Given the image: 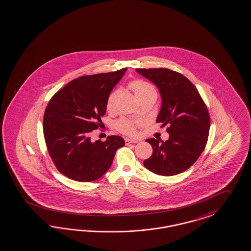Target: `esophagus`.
Segmentation results:
<instances>
[{
  "label": "esophagus",
  "instance_id": "34e87169",
  "mask_svg": "<svg viewBox=\"0 0 251 251\" xmlns=\"http://www.w3.org/2000/svg\"><path fill=\"white\" fill-rule=\"evenodd\" d=\"M125 141H126V144H129V143H137V142H138V140H137V139H128V138H126V139H125Z\"/></svg>",
  "mask_w": 251,
  "mask_h": 251
}]
</instances>
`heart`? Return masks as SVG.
Here are the masks:
<instances>
[{"mask_svg": "<svg viewBox=\"0 0 251 251\" xmlns=\"http://www.w3.org/2000/svg\"><path fill=\"white\" fill-rule=\"evenodd\" d=\"M130 89L136 94L139 100L149 97L151 95H157L156 88L153 84H150L146 81L143 80H134L130 82ZM118 98V90H113L111 93L109 94L106 103H105V108L106 111L110 113H112L116 109V101ZM138 120H133L130 118H125L123 117L120 120L116 123V128L119 130L122 133L126 135H135L136 134V126L139 124Z\"/></svg>", "mask_w": 251, "mask_h": 251, "instance_id": "obj_1", "label": "heart"}]
</instances>
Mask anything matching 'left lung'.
<instances>
[{"mask_svg":"<svg viewBox=\"0 0 251 251\" xmlns=\"http://www.w3.org/2000/svg\"><path fill=\"white\" fill-rule=\"evenodd\" d=\"M139 75L155 84L162 97L157 123L167 128L169 139L146 140L152 147L151 156L143 163L150 171L160 176H173L192 167L206 145L210 118L198 90L184 75L175 71L137 69Z\"/></svg>","mask_w":251,"mask_h":251,"instance_id":"obj_1","label":"left lung"}]
</instances>
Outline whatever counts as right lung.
<instances>
[{
  "label": "right lung",
  "instance_id": "add662e5",
  "mask_svg": "<svg viewBox=\"0 0 251 251\" xmlns=\"http://www.w3.org/2000/svg\"><path fill=\"white\" fill-rule=\"evenodd\" d=\"M126 71L81 76L49 100L44 137L53 163L67 177L82 182L99 179L112 166L117 149L125 145L119 136L92 142L90 133L101 126L106 100Z\"/></svg>",
  "mask_w": 251,
  "mask_h": 251
}]
</instances>
